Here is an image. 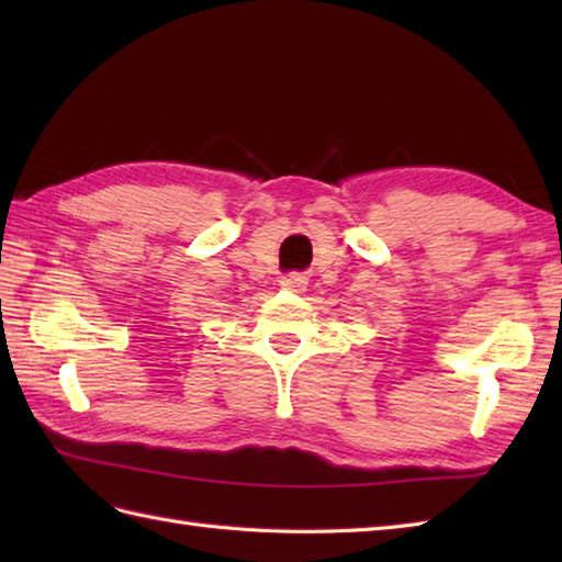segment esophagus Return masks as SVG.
Listing matches in <instances>:
<instances>
[{
    "instance_id": "1",
    "label": "esophagus",
    "mask_w": 562,
    "mask_h": 562,
    "mask_svg": "<svg viewBox=\"0 0 562 562\" xmlns=\"http://www.w3.org/2000/svg\"><path fill=\"white\" fill-rule=\"evenodd\" d=\"M280 284L284 290H294V292H302L306 284H308V280H306V274L304 272H290L288 278H282L280 280Z\"/></svg>"
}]
</instances>
